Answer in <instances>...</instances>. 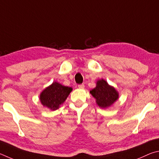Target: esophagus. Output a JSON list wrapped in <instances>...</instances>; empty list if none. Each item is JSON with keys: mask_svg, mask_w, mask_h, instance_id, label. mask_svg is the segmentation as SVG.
Returning <instances> with one entry per match:
<instances>
[{"mask_svg": "<svg viewBox=\"0 0 159 159\" xmlns=\"http://www.w3.org/2000/svg\"><path fill=\"white\" fill-rule=\"evenodd\" d=\"M78 88L79 89H84V84H79L78 85Z\"/></svg>", "mask_w": 159, "mask_h": 159, "instance_id": "1", "label": "esophagus"}]
</instances>
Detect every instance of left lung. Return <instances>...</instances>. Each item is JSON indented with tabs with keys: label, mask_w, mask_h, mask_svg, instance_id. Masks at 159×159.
Returning a JSON list of instances; mask_svg holds the SVG:
<instances>
[{
	"label": "left lung",
	"mask_w": 159,
	"mask_h": 159,
	"mask_svg": "<svg viewBox=\"0 0 159 159\" xmlns=\"http://www.w3.org/2000/svg\"><path fill=\"white\" fill-rule=\"evenodd\" d=\"M90 93L96 98L97 105L101 108L111 106L119 98L118 91L103 79L97 81L96 87L90 91Z\"/></svg>",
	"instance_id": "1"
}]
</instances>
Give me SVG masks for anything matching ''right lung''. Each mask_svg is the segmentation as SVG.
Returning <instances> with one entry per match:
<instances>
[{
  "label": "right lung",
  "mask_w": 159,
  "mask_h": 159,
  "mask_svg": "<svg viewBox=\"0 0 159 159\" xmlns=\"http://www.w3.org/2000/svg\"><path fill=\"white\" fill-rule=\"evenodd\" d=\"M72 90L71 87L54 82L42 91L40 101L43 106L51 110H56L65 102Z\"/></svg>",
  "instance_id": "add662e5"
}]
</instances>
